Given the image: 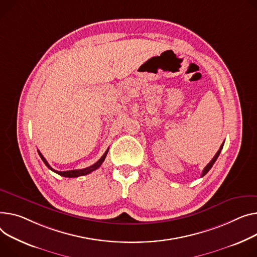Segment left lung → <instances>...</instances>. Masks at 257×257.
<instances>
[{
  "label": "left lung",
  "mask_w": 257,
  "mask_h": 257,
  "mask_svg": "<svg viewBox=\"0 0 257 257\" xmlns=\"http://www.w3.org/2000/svg\"><path fill=\"white\" fill-rule=\"evenodd\" d=\"M223 145H224V143L223 144H222L221 145V147H220V149H219V151L216 153V155L214 156V158L210 161V163L206 166V167H204V169L202 170V174H201V178L204 176V175H207V173L209 172V170L212 168V166L214 165V163L216 162V160H217V158L219 157V155H220V153H221V150H222V148H223Z\"/></svg>",
  "instance_id": "1"
}]
</instances>
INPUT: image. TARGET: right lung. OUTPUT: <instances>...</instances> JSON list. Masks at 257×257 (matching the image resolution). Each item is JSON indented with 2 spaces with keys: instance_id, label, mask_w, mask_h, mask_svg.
<instances>
[{
  "instance_id": "obj_1",
  "label": "right lung",
  "mask_w": 257,
  "mask_h": 257,
  "mask_svg": "<svg viewBox=\"0 0 257 257\" xmlns=\"http://www.w3.org/2000/svg\"><path fill=\"white\" fill-rule=\"evenodd\" d=\"M107 152H108V149H107L106 152L103 154V156H102L96 163H94L93 165H91V166H89V167H85V168H82V169L66 170V172H58V170L54 169L53 167H51V166L48 164V162L46 161V159L42 156V154H41V153L39 152V150H38L39 156H40V158L42 159V161L45 163V165H46L50 170H53L54 173H56V174H58V175H60V176H62V177H66V178H77V177H80V176H85V175L91 174L92 172H94V170H96L97 168H99L102 163H103V161L105 160V157H106V155H107Z\"/></svg>"
}]
</instances>
